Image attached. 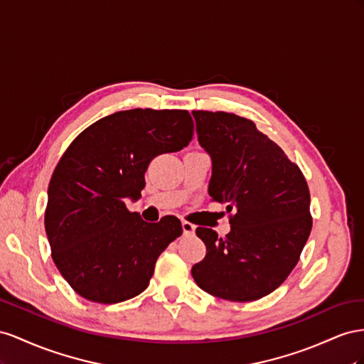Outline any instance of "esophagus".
Instances as JSON below:
<instances>
[{"mask_svg":"<svg viewBox=\"0 0 364 364\" xmlns=\"http://www.w3.org/2000/svg\"><path fill=\"white\" fill-rule=\"evenodd\" d=\"M181 227H183V232H184V235H192L193 232H195V224H192V223H189V221H183L181 223Z\"/></svg>","mask_w":364,"mask_h":364,"instance_id":"obj_1","label":"esophagus"}]
</instances>
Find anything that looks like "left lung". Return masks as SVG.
I'll list each match as a JSON object with an SVG mask.
<instances>
[{
    "instance_id": "left-lung-1",
    "label": "left lung",
    "mask_w": 364,
    "mask_h": 364,
    "mask_svg": "<svg viewBox=\"0 0 364 364\" xmlns=\"http://www.w3.org/2000/svg\"><path fill=\"white\" fill-rule=\"evenodd\" d=\"M201 146L212 157L209 195L227 204L230 233L196 228L207 255L192 276L230 302L273 293L297 265L313 227L302 171L253 120L224 111H192Z\"/></svg>"
}]
</instances>
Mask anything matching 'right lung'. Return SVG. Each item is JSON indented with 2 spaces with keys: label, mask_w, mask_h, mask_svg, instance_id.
<instances>
[{
  "label": "right lung",
  "mask_w": 364,
  "mask_h": 364,
  "mask_svg": "<svg viewBox=\"0 0 364 364\" xmlns=\"http://www.w3.org/2000/svg\"><path fill=\"white\" fill-rule=\"evenodd\" d=\"M186 109H128L90 124L62 154L48 184L46 232L70 287L96 304H119L148 288L155 262L181 236L176 216L143 221L124 200L140 198L149 163L188 146Z\"/></svg>",
  "instance_id": "obj_1"
}]
</instances>
